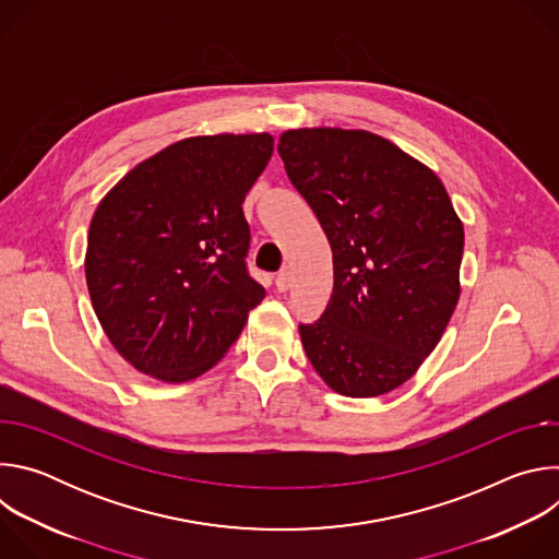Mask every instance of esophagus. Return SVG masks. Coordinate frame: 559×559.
Here are the masks:
<instances>
[{
  "label": "esophagus",
  "instance_id": "1",
  "mask_svg": "<svg viewBox=\"0 0 559 559\" xmlns=\"http://www.w3.org/2000/svg\"><path fill=\"white\" fill-rule=\"evenodd\" d=\"M289 287H292V274H289L287 270L278 272V276H276V289H278V292H287Z\"/></svg>",
  "mask_w": 559,
  "mask_h": 559
}]
</instances>
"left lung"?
Masks as SVG:
<instances>
[{"label":"left lung","instance_id":"obj_1","mask_svg":"<svg viewBox=\"0 0 559 559\" xmlns=\"http://www.w3.org/2000/svg\"><path fill=\"white\" fill-rule=\"evenodd\" d=\"M278 154L334 254L325 311L298 325L309 362L349 397L401 386L460 298L464 229L442 181L367 130H287Z\"/></svg>","mask_w":559,"mask_h":559}]
</instances>
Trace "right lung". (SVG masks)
<instances>
[{
	"mask_svg": "<svg viewBox=\"0 0 559 559\" xmlns=\"http://www.w3.org/2000/svg\"><path fill=\"white\" fill-rule=\"evenodd\" d=\"M272 152L265 132L190 136L145 158L97 205L88 292L134 369L192 380L243 332L265 289L248 272L241 205Z\"/></svg>",
	"mask_w": 559,
	"mask_h": 559,
	"instance_id": "obj_1",
	"label": "right lung"
}]
</instances>
